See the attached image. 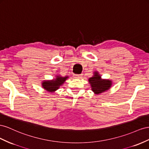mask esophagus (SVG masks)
I'll list each match as a JSON object with an SVG mask.
<instances>
[{
    "instance_id": "1",
    "label": "esophagus",
    "mask_w": 149,
    "mask_h": 149,
    "mask_svg": "<svg viewBox=\"0 0 149 149\" xmlns=\"http://www.w3.org/2000/svg\"><path fill=\"white\" fill-rule=\"evenodd\" d=\"M82 74H78V75H75V77L77 79H80L82 77Z\"/></svg>"
}]
</instances>
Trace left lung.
<instances>
[{
    "mask_svg": "<svg viewBox=\"0 0 149 149\" xmlns=\"http://www.w3.org/2000/svg\"><path fill=\"white\" fill-rule=\"evenodd\" d=\"M88 82L91 84L92 91L95 94H99L108 91L112 86L111 80L109 79H102L101 76L97 71L94 72L93 77L88 79Z\"/></svg>",
    "mask_w": 149,
    "mask_h": 149,
    "instance_id": "8db88e82",
    "label": "left lung"
}]
</instances>
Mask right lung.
Segmentation results:
<instances>
[{"label": "right lung", "instance_id": "add662e5", "mask_svg": "<svg viewBox=\"0 0 149 149\" xmlns=\"http://www.w3.org/2000/svg\"><path fill=\"white\" fill-rule=\"evenodd\" d=\"M68 78H69L68 76L61 77L60 75H57L56 79L54 80H45L42 83V86L47 91L49 92H54L58 89L62 85H63Z\"/></svg>", "mask_w": 149, "mask_h": 149}]
</instances>
